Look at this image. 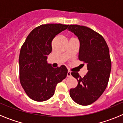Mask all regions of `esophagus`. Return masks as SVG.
<instances>
[{"label": "esophagus", "instance_id": "1", "mask_svg": "<svg viewBox=\"0 0 123 123\" xmlns=\"http://www.w3.org/2000/svg\"><path fill=\"white\" fill-rule=\"evenodd\" d=\"M71 73H70V71H68V73H67V77H71Z\"/></svg>", "mask_w": 123, "mask_h": 123}]
</instances>
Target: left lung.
I'll return each mask as SVG.
<instances>
[{"label": "left lung", "instance_id": "8db88e82", "mask_svg": "<svg viewBox=\"0 0 123 123\" xmlns=\"http://www.w3.org/2000/svg\"><path fill=\"white\" fill-rule=\"evenodd\" d=\"M68 30L78 36L80 42L78 58L84 65L87 64L88 70L83 78L78 73H71L78 85L69 90V95L79 105H91L108 85L111 68L109 49L102 36L88 27L70 25Z\"/></svg>", "mask_w": 123, "mask_h": 123}]
</instances>
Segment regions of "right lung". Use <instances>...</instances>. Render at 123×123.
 <instances>
[{"instance_id": "1", "label": "right lung", "mask_w": 123, "mask_h": 123, "mask_svg": "<svg viewBox=\"0 0 123 123\" xmlns=\"http://www.w3.org/2000/svg\"><path fill=\"white\" fill-rule=\"evenodd\" d=\"M68 25L45 24L29 34L21 46L19 56V81L29 98L43 102L54 95L57 84L67 77L64 65L54 68L47 63V56L52 52V41Z\"/></svg>"}]
</instances>
